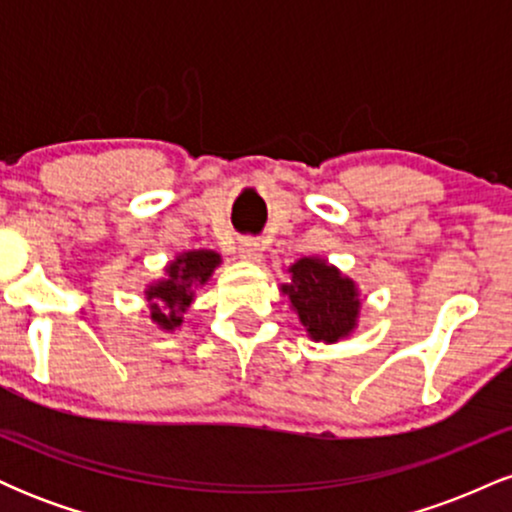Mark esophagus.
<instances>
[{
  "mask_svg": "<svg viewBox=\"0 0 512 512\" xmlns=\"http://www.w3.org/2000/svg\"><path fill=\"white\" fill-rule=\"evenodd\" d=\"M238 255L243 257V260H248V262H260V260H262V245H260V240L245 238L243 243L238 245Z\"/></svg>",
  "mask_w": 512,
  "mask_h": 512,
  "instance_id": "34e87169",
  "label": "esophagus"
}]
</instances>
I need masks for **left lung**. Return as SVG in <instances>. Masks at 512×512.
Listing matches in <instances>:
<instances>
[{
    "mask_svg": "<svg viewBox=\"0 0 512 512\" xmlns=\"http://www.w3.org/2000/svg\"><path fill=\"white\" fill-rule=\"evenodd\" d=\"M291 274L293 284L284 286V291L289 293L310 337L317 342H337L354 330L361 305L354 281L315 257L298 260Z\"/></svg>",
    "mask_w": 512,
    "mask_h": 512,
    "instance_id": "8db88e82",
    "label": "left lung"
}]
</instances>
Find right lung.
I'll list each match as a JSON object with an SVG mask.
<instances>
[{"label": "right lung", "instance_id": "1", "mask_svg": "<svg viewBox=\"0 0 512 512\" xmlns=\"http://www.w3.org/2000/svg\"><path fill=\"white\" fill-rule=\"evenodd\" d=\"M219 255L211 250H195L185 252L178 260L168 267V279L161 281V284L151 286L146 291L149 301H154V310H151V317L166 330H173V327L180 325V313H185V308L192 301V286L204 284L209 279L214 267L219 264ZM161 300L164 303L163 309H168V314H163L160 306L155 301Z\"/></svg>", "mask_w": 512, "mask_h": 512}]
</instances>
